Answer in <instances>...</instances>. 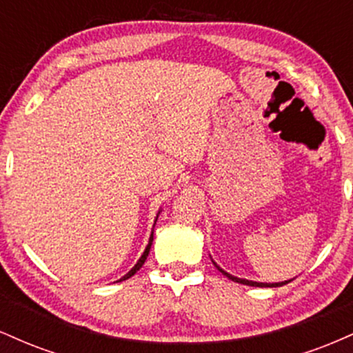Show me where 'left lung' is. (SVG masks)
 Here are the masks:
<instances>
[{"instance_id": "obj_1", "label": "left lung", "mask_w": 353, "mask_h": 353, "mask_svg": "<svg viewBox=\"0 0 353 353\" xmlns=\"http://www.w3.org/2000/svg\"><path fill=\"white\" fill-rule=\"evenodd\" d=\"M214 265L217 267L219 270H221L222 274L225 275V277L230 279V281L234 282H239V283H244V285H252V287H281V285H285V283H289L290 281H285V282H275V283H264V282H254V281H247V279H239V277H234V275H230L229 272H225V270H222L221 267H219L216 262H214Z\"/></svg>"}]
</instances>
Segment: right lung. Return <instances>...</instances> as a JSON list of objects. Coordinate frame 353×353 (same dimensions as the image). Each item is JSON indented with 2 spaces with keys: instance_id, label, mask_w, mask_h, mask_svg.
Masks as SVG:
<instances>
[{
  "instance_id": "1",
  "label": "right lung",
  "mask_w": 353,
  "mask_h": 353,
  "mask_svg": "<svg viewBox=\"0 0 353 353\" xmlns=\"http://www.w3.org/2000/svg\"><path fill=\"white\" fill-rule=\"evenodd\" d=\"M159 212H161V210H159ZM159 212H157V216H159ZM156 221H157V217H156ZM152 237H154V232H151V237H149V244H148V247H145V250H144V252H143V255H141V259H139V261H137V264H136L134 267H132V269L129 270V272L125 274L123 279H119V281H117V282H121V281H125V279L132 277V275H134V274L137 272V270H139L141 267H143V264H144V262H145V259H148V255H149V250H151V245H152Z\"/></svg>"
}]
</instances>
